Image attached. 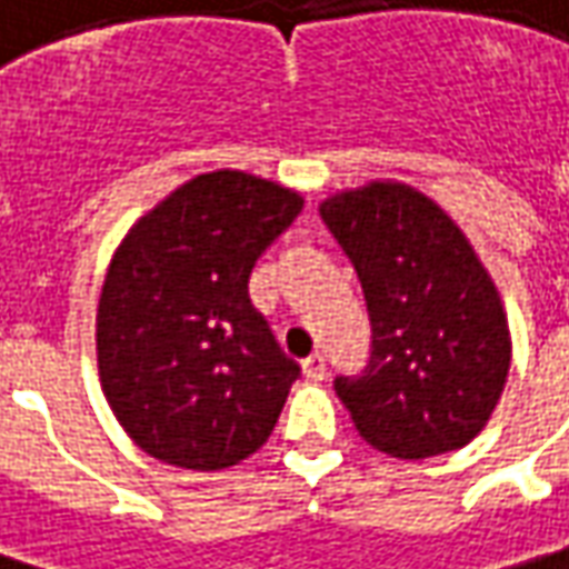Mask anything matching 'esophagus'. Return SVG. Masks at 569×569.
I'll return each mask as SVG.
<instances>
[{
	"label": "esophagus",
	"instance_id": "obj_1",
	"mask_svg": "<svg viewBox=\"0 0 569 569\" xmlns=\"http://www.w3.org/2000/svg\"><path fill=\"white\" fill-rule=\"evenodd\" d=\"M301 373H305V380L320 382L327 377V361L320 358V355H311V358H305L301 361Z\"/></svg>",
	"mask_w": 569,
	"mask_h": 569
}]
</instances>
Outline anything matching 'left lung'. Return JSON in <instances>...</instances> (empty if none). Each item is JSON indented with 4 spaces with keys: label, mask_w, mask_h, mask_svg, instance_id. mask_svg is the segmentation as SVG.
I'll return each mask as SVG.
<instances>
[{
    "label": "left lung",
    "mask_w": 569,
    "mask_h": 569,
    "mask_svg": "<svg viewBox=\"0 0 569 569\" xmlns=\"http://www.w3.org/2000/svg\"><path fill=\"white\" fill-rule=\"evenodd\" d=\"M361 280L373 351L361 377H336L355 430L392 458L420 461L482 432L511 370L496 280L430 196L370 180L320 202Z\"/></svg>",
    "instance_id": "8db88e82"
}]
</instances>
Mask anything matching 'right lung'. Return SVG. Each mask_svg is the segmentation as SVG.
Listing matches in <instances>:
<instances>
[{
    "label": "right lung",
    "instance_id": "1",
    "mask_svg": "<svg viewBox=\"0 0 569 569\" xmlns=\"http://www.w3.org/2000/svg\"><path fill=\"white\" fill-rule=\"evenodd\" d=\"M301 204L252 173H199L121 239L96 358L111 411L146 455L223 470L268 442L299 365L254 311L249 273Z\"/></svg>",
    "mask_w": 569,
    "mask_h": 569
}]
</instances>
